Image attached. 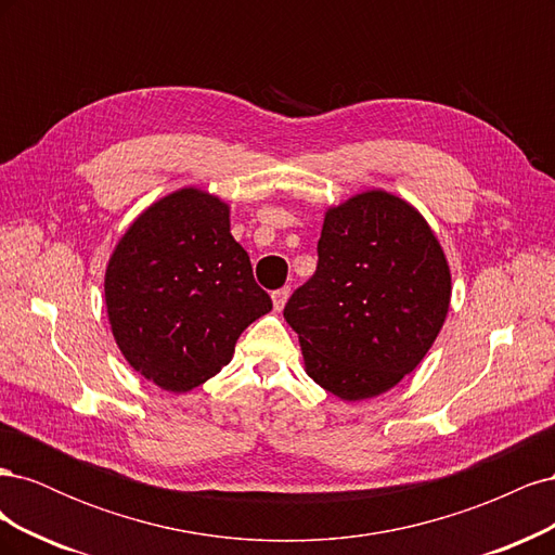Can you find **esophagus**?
<instances>
[{"label": "esophagus", "instance_id": "1", "mask_svg": "<svg viewBox=\"0 0 555 555\" xmlns=\"http://www.w3.org/2000/svg\"><path fill=\"white\" fill-rule=\"evenodd\" d=\"M289 294H292L289 287H282V289H275V292H273V306H275V310H282V308H284V304H287Z\"/></svg>", "mask_w": 555, "mask_h": 555}]
</instances>
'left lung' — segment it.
Returning a JSON list of instances; mask_svg holds the SVG:
<instances>
[{
    "instance_id": "obj_1",
    "label": "left lung",
    "mask_w": 555,
    "mask_h": 555,
    "mask_svg": "<svg viewBox=\"0 0 555 555\" xmlns=\"http://www.w3.org/2000/svg\"><path fill=\"white\" fill-rule=\"evenodd\" d=\"M317 257L284 306L308 375L343 400L389 391L444 324L451 275L438 238L405 201L375 190L326 212Z\"/></svg>"
}]
</instances>
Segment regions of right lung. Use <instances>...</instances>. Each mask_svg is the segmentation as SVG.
Returning <instances> with one entry per match:
<instances>
[{
    "mask_svg": "<svg viewBox=\"0 0 555 555\" xmlns=\"http://www.w3.org/2000/svg\"><path fill=\"white\" fill-rule=\"evenodd\" d=\"M106 308L133 371L184 393L220 373L241 333L273 300L229 233V206L180 190L150 206L115 247Z\"/></svg>",
    "mask_w": 555,
    "mask_h": 555,
    "instance_id": "obj_1",
    "label": "right lung"
}]
</instances>
